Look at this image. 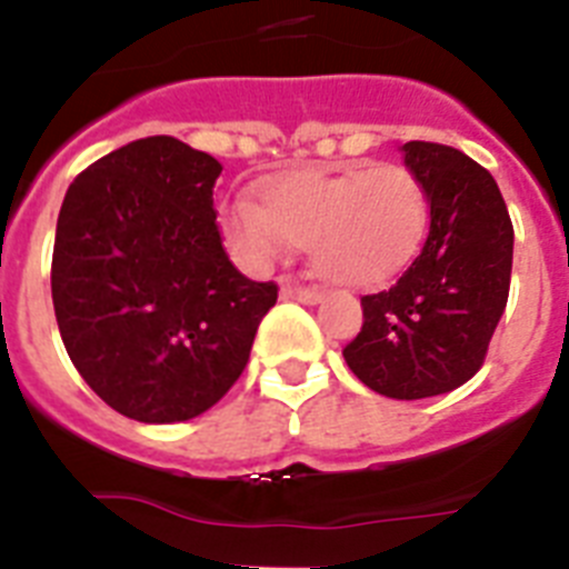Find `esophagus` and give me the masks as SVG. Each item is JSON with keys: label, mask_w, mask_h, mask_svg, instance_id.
Here are the masks:
<instances>
[{"label": "esophagus", "mask_w": 569, "mask_h": 569, "mask_svg": "<svg viewBox=\"0 0 569 569\" xmlns=\"http://www.w3.org/2000/svg\"><path fill=\"white\" fill-rule=\"evenodd\" d=\"M281 296H284V299L305 301V305H316V301H321L319 288H301V284H284Z\"/></svg>", "instance_id": "obj_1"}]
</instances>
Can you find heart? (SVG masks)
Returning a JSON list of instances; mask_svg holds the SVG:
<instances>
[{
	"label": "heart",
	"instance_id": "1",
	"mask_svg": "<svg viewBox=\"0 0 569 569\" xmlns=\"http://www.w3.org/2000/svg\"><path fill=\"white\" fill-rule=\"evenodd\" d=\"M261 208L233 199L222 236L244 268L273 264L290 244H310L316 268L353 288L399 273L425 239L427 193L401 164L284 170L261 182Z\"/></svg>",
	"mask_w": 569,
	"mask_h": 569
}]
</instances>
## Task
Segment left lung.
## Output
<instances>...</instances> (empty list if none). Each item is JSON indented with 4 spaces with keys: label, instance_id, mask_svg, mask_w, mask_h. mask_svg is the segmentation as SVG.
Listing matches in <instances>:
<instances>
[{
    "label": "left lung",
    "instance_id": "1",
    "mask_svg": "<svg viewBox=\"0 0 569 569\" xmlns=\"http://www.w3.org/2000/svg\"><path fill=\"white\" fill-rule=\"evenodd\" d=\"M430 202V233L390 290L361 296L365 321L341 350L370 390L427 399L485 365L507 308L512 222L490 170L436 142L401 144Z\"/></svg>",
    "mask_w": 569,
    "mask_h": 569
}]
</instances>
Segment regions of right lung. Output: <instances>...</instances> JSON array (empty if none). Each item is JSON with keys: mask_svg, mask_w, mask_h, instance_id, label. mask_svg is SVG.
<instances>
[{"mask_svg": "<svg viewBox=\"0 0 569 569\" xmlns=\"http://www.w3.org/2000/svg\"><path fill=\"white\" fill-rule=\"evenodd\" d=\"M222 164L173 136L136 139L73 179L50 261L64 350L90 390L144 425L188 421L250 359L276 281L228 259L213 184Z\"/></svg>", "mask_w": 569, "mask_h": 569, "instance_id": "obj_1", "label": "right lung"}]
</instances>
